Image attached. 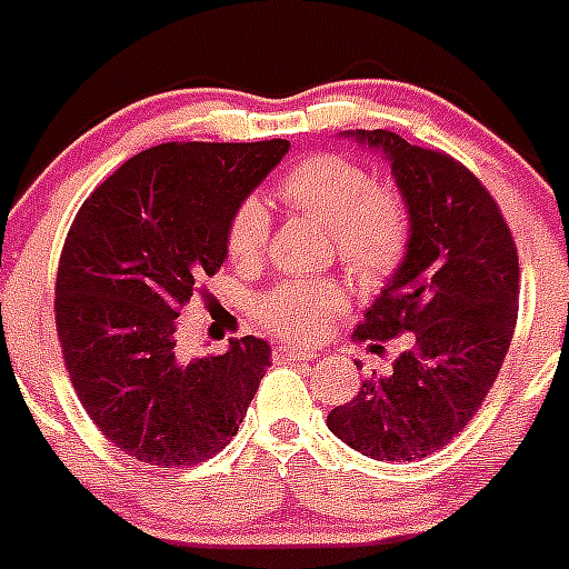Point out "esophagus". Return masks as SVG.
Here are the masks:
<instances>
[{
	"instance_id": "34e87169",
	"label": "esophagus",
	"mask_w": 569,
	"mask_h": 569,
	"mask_svg": "<svg viewBox=\"0 0 569 569\" xmlns=\"http://www.w3.org/2000/svg\"><path fill=\"white\" fill-rule=\"evenodd\" d=\"M312 352L310 349H301V347H290V343H279L273 349V361L279 363H293V361H310Z\"/></svg>"
}]
</instances>
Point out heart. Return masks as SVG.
<instances>
[{
  "label": "heart",
  "instance_id": "1",
  "mask_svg": "<svg viewBox=\"0 0 569 569\" xmlns=\"http://www.w3.org/2000/svg\"><path fill=\"white\" fill-rule=\"evenodd\" d=\"M279 200L332 228L338 259L361 281L387 279L409 248V211L392 189L378 186L358 160L319 152L299 160L279 180ZM270 217L257 197L239 202L228 222V257L253 264L268 248ZM343 290L332 281L301 279L276 284L257 305L264 327L293 341H310L343 310Z\"/></svg>",
  "mask_w": 569,
  "mask_h": 569
}]
</instances>
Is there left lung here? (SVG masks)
I'll use <instances>...</instances> for the list:
<instances>
[{"label": "left lung", "mask_w": 569, "mask_h": 569, "mask_svg": "<svg viewBox=\"0 0 569 569\" xmlns=\"http://www.w3.org/2000/svg\"><path fill=\"white\" fill-rule=\"evenodd\" d=\"M343 134L387 154L409 208L403 262L356 332H411V349L392 375L363 380L327 426L363 457L411 462L455 440L493 387L519 312V257L497 200L451 154L387 129Z\"/></svg>", "instance_id": "obj_1"}]
</instances>
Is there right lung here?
<instances>
[{
  "mask_svg": "<svg viewBox=\"0 0 569 569\" xmlns=\"http://www.w3.org/2000/svg\"><path fill=\"white\" fill-rule=\"evenodd\" d=\"M288 140L160 143L78 208L56 276V330L78 400L132 460L189 468L239 431L270 367L268 341L186 358L177 316L228 257L231 213Z\"/></svg>",
  "mask_w": 569,
  "mask_h": 569,
  "instance_id": "1",
  "label": "right lung"
}]
</instances>
